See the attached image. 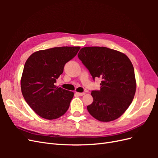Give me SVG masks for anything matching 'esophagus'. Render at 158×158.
Here are the masks:
<instances>
[{"mask_svg": "<svg viewBox=\"0 0 158 158\" xmlns=\"http://www.w3.org/2000/svg\"><path fill=\"white\" fill-rule=\"evenodd\" d=\"M76 94H77L78 95H80V96H82V95H84L85 94V93L84 92H82V93H80V92H76Z\"/></svg>", "mask_w": 158, "mask_h": 158, "instance_id": "esophagus-1", "label": "esophagus"}]
</instances>
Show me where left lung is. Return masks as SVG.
<instances>
[{
  "label": "left lung",
  "instance_id": "8db88e82",
  "mask_svg": "<svg viewBox=\"0 0 158 158\" xmlns=\"http://www.w3.org/2000/svg\"><path fill=\"white\" fill-rule=\"evenodd\" d=\"M78 59L93 80L102 79L99 90H92L93 103L87 107L98 121H111L125 112L136 92L135 70L131 61L122 52L105 47L81 49Z\"/></svg>",
  "mask_w": 158,
  "mask_h": 158
}]
</instances>
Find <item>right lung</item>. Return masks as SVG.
I'll return each instance as SVG.
<instances>
[{
	"label": "right lung",
	"mask_w": 158,
	"mask_h": 158,
	"mask_svg": "<svg viewBox=\"0 0 158 158\" xmlns=\"http://www.w3.org/2000/svg\"><path fill=\"white\" fill-rule=\"evenodd\" d=\"M80 47H60L33 52L26 60L21 79L26 102L38 115L49 120L61 117L69 108L74 93L56 87L65 64Z\"/></svg>",
	"instance_id": "right-lung-1"
}]
</instances>
